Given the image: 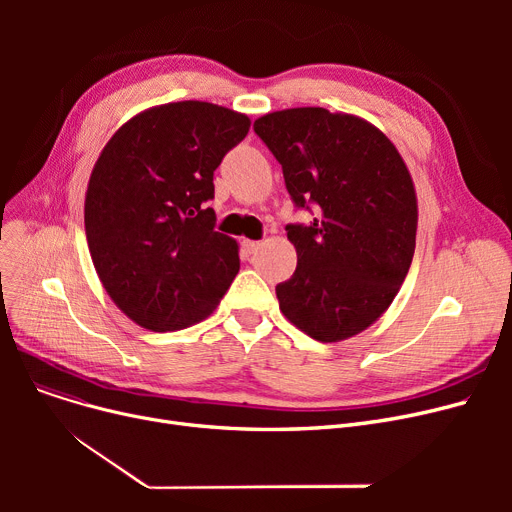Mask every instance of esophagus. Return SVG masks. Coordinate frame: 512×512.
<instances>
[{
    "instance_id": "1",
    "label": "esophagus",
    "mask_w": 512,
    "mask_h": 512,
    "mask_svg": "<svg viewBox=\"0 0 512 512\" xmlns=\"http://www.w3.org/2000/svg\"><path fill=\"white\" fill-rule=\"evenodd\" d=\"M259 247H261V242H257V240H242V251H245L247 255L257 253Z\"/></svg>"
}]
</instances>
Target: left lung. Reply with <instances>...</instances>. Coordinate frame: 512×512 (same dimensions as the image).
I'll use <instances>...</instances> for the list:
<instances>
[{
  "label": "left lung",
  "instance_id": "left-lung-1",
  "mask_svg": "<svg viewBox=\"0 0 512 512\" xmlns=\"http://www.w3.org/2000/svg\"><path fill=\"white\" fill-rule=\"evenodd\" d=\"M309 226L290 224L297 270L276 286L280 311L317 342L367 330L392 305L415 253L417 195L405 159L371 122L326 107L255 120Z\"/></svg>",
  "mask_w": 512,
  "mask_h": 512
}]
</instances>
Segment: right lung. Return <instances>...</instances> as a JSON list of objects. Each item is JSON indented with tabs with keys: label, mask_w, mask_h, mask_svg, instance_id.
Segmentation results:
<instances>
[{
	"label": "right lung",
	"mask_w": 512,
	"mask_h": 512,
	"mask_svg": "<svg viewBox=\"0 0 512 512\" xmlns=\"http://www.w3.org/2000/svg\"><path fill=\"white\" fill-rule=\"evenodd\" d=\"M251 120L207 101L149 107L99 153L85 195L95 272L134 324L174 332L209 317L240 270L213 230V172Z\"/></svg>",
	"instance_id": "add662e5"
}]
</instances>
